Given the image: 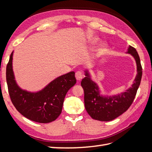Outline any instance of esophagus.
<instances>
[{
  "label": "esophagus",
  "mask_w": 152,
  "mask_h": 152,
  "mask_svg": "<svg viewBox=\"0 0 152 152\" xmlns=\"http://www.w3.org/2000/svg\"><path fill=\"white\" fill-rule=\"evenodd\" d=\"M75 76H76V80H78V81H80L82 79V72H80V71H77V72H76V74H75Z\"/></svg>",
  "instance_id": "esophagus-1"
}]
</instances>
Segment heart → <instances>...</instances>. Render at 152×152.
Returning a JSON list of instances; mask_svg holds the SVG:
<instances>
[{"instance_id":"b5f03b06","label":"heart","mask_w":152,"mask_h":152,"mask_svg":"<svg viewBox=\"0 0 152 152\" xmlns=\"http://www.w3.org/2000/svg\"><path fill=\"white\" fill-rule=\"evenodd\" d=\"M99 40H100L99 38H96V37L92 38L89 40V44L91 45H95L99 42ZM106 49H107V44L106 43H102L101 46H100V48L97 50V51H96L95 56L96 57L101 56L102 55L104 54Z\"/></svg>"}]
</instances>
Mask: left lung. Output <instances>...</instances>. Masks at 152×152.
<instances>
[{
    "instance_id": "8db88e82",
    "label": "left lung",
    "mask_w": 152,
    "mask_h": 152,
    "mask_svg": "<svg viewBox=\"0 0 152 152\" xmlns=\"http://www.w3.org/2000/svg\"><path fill=\"white\" fill-rule=\"evenodd\" d=\"M127 53L134 57L137 64V74L131 88L120 94L112 96L101 95L99 86L93 82L88 70H85L86 77L81 82L84 91V103L86 111L96 120L109 121L127 111L133 103L140 86L142 69L140 57L135 48L129 46Z\"/></svg>"
}]
</instances>
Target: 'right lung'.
Returning <instances> with one entry per match:
<instances>
[{
	"mask_svg": "<svg viewBox=\"0 0 152 152\" xmlns=\"http://www.w3.org/2000/svg\"><path fill=\"white\" fill-rule=\"evenodd\" d=\"M12 51L6 66V82L11 101L24 117L35 122L47 124L59 117L68 91L75 85V72H70L51 81L37 92L22 89L16 83L12 68Z\"/></svg>",
	"mask_w": 152,
	"mask_h": 152,
	"instance_id": "add662e5",
	"label": "right lung"
}]
</instances>
